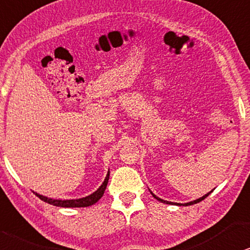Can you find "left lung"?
I'll return each mask as SVG.
<instances>
[{"instance_id": "8db88e82", "label": "left lung", "mask_w": 250, "mask_h": 250, "mask_svg": "<svg viewBox=\"0 0 250 250\" xmlns=\"http://www.w3.org/2000/svg\"><path fill=\"white\" fill-rule=\"evenodd\" d=\"M211 192V191H210ZM210 192H208V194L207 195H204L203 196V197H201V198H198V200H196V201H192V202H189V203H186L185 205H191V204H195V203H198V202H201V201H203L204 200V198L205 197H208V196H209L210 195ZM151 194H152V192H151ZM152 196H153V197L154 198H157V200L158 201H160V202H163V203H167V204H168L169 203V202H167V201H164V200H162V198H159V197H157V196L156 195H154V194H152ZM173 204V203H172ZM178 205H181V204H178Z\"/></svg>"}]
</instances>
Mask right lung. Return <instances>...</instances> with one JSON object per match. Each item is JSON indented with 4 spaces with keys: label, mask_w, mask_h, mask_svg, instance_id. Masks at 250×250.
I'll return each instance as SVG.
<instances>
[{
    "label": "right lung",
    "mask_w": 250,
    "mask_h": 250,
    "mask_svg": "<svg viewBox=\"0 0 250 250\" xmlns=\"http://www.w3.org/2000/svg\"><path fill=\"white\" fill-rule=\"evenodd\" d=\"M108 179H109V172L107 174L105 181L103 182V185L100 186L99 189L93 192V194L86 196V197L83 198H78V200H53V198H48L46 196L39 195L37 194L38 197L40 198L41 201L46 202V203H49L52 205H55V207H61V208H84V207H90V205H93L94 203H97L100 198L103 197L104 192H105V189L107 187V183H108Z\"/></svg>",
    "instance_id": "right-lung-1"
}]
</instances>
